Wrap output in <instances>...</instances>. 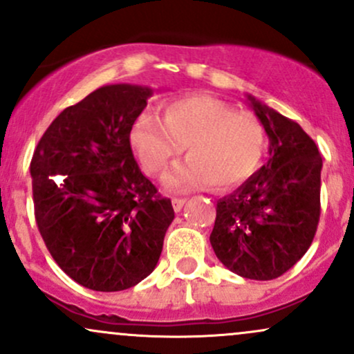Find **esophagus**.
<instances>
[{"label":"esophagus","instance_id":"34e87169","mask_svg":"<svg viewBox=\"0 0 354 354\" xmlns=\"http://www.w3.org/2000/svg\"><path fill=\"white\" fill-rule=\"evenodd\" d=\"M185 200L183 198H173V209L176 211V213H180V211L183 209V206H185Z\"/></svg>","mask_w":354,"mask_h":354}]
</instances>
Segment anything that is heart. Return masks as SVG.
Segmentation results:
<instances>
[{
  "label": "heart",
  "mask_w": 354,
  "mask_h": 354,
  "mask_svg": "<svg viewBox=\"0 0 354 354\" xmlns=\"http://www.w3.org/2000/svg\"><path fill=\"white\" fill-rule=\"evenodd\" d=\"M131 143L151 174H163L186 146L189 160L166 178L168 189H230L258 169L266 135L254 116L238 115L216 98L189 95L169 101L165 118L143 113L133 126Z\"/></svg>",
  "instance_id": "b5f03b06"
}]
</instances>
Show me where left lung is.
Returning <instances> with one entry per match:
<instances>
[{"label": "left lung", "mask_w": 354, "mask_h": 354, "mask_svg": "<svg viewBox=\"0 0 354 354\" xmlns=\"http://www.w3.org/2000/svg\"><path fill=\"white\" fill-rule=\"evenodd\" d=\"M270 138V158L216 205L209 234L218 259L243 278L268 281L293 268L318 228V146L293 120L248 96Z\"/></svg>", "instance_id": "8db88e82"}]
</instances>
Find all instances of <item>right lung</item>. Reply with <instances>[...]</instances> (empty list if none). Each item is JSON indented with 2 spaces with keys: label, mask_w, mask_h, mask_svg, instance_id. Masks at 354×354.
<instances>
[{
  "label": "right lung",
  "mask_w": 354,
  "mask_h": 354,
  "mask_svg": "<svg viewBox=\"0 0 354 354\" xmlns=\"http://www.w3.org/2000/svg\"><path fill=\"white\" fill-rule=\"evenodd\" d=\"M151 95L98 88L61 111L33 153L36 225L61 270L89 290L123 291L151 274L174 218L129 143Z\"/></svg>",
  "instance_id": "1"
}]
</instances>
